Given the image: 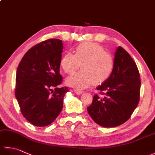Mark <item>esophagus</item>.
Returning <instances> with one entry per match:
<instances>
[{
    "label": "esophagus",
    "instance_id": "34e87169",
    "mask_svg": "<svg viewBox=\"0 0 155 155\" xmlns=\"http://www.w3.org/2000/svg\"><path fill=\"white\" fill-rule=\"evenodd\" d=\"M74 92H75V93L77 94H83L84 93L83 91H80V90H75Z\"/></svg>",
    "mask_w": 155,
    "mask_h": 155
}]
</instances>
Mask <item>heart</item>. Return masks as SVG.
<instances>
[{
  "label": "heart",
  "instance_id": "heart-1",
  "mask_svg": "<svg viewBox=\"0 0 155 155\" xmlns=\"http://www.w3.org/2000/svg\"><path fill=\"white\" fill-rule=\"evenodd\" d=\"M82 71L68 77L66 83L77 89H83L93 83L99 85L106 82L113 73L114 61L109 52L95 42H84L77 46L75 54L67 52L61 60L62 70L72 74L80 68Z\"/></svg>",
  "mask_w": 155,
  "mask_h": 155
}]
</instances>
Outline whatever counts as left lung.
Listing matches in <instances>:
<instances>
[{"label":"left lung","mask_w":155,"mask_h":155,"mask_svg":"<svg viewBox=\"0 0 155 155\" xmlns=\"http://www.w3.org/2000/svg\"><path fill=\"white\" fill-rule=\"evenodd\" d=\"M114 67L109 78L97 87L101 94H95L87 107L93 120L103 127H115L125 123L137 108L140 99V79L137 66L121 47L114 53Z\"/></svg>","instance_id":"1"}]
</instances>
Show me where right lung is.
Segmentation results:
<instances>
[{
	"mask_svg": "<svg viewBox=\"0 0 155 155\" xmlns=\"http://www.w3.org/2000/svg\"><path fill=\"white\" fill-rule=\"evenodd\" d=\"M62 41H42L26 52L16 71L15 97L26 119L36 127L51 124L62 109L68 87L62 81L60 64ZM54 88V91L52 88Z\"/></svg>",
	"mask_w": 155,
	"mask_h": 155,
	"instance_id": "obj_1",
	"label": "right lung"
}]
</instances>
